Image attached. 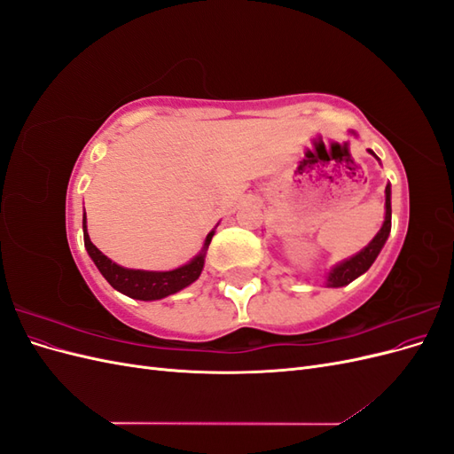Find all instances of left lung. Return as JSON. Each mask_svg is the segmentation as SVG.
<instances>
[{"instance_id": "left-lung-1", "label": "left lung", "mask_w": 454, "mask_h": 454, "mask_svg": "<svg viewBox=\"0 0 454 454\" xmlns=\"http://www.w3.org/2000/svg\"><path fill=\"white\" fill-rule=\"evenodd\" d=\"M369 153L373 155L375 159H379L373 151L369 149ZM387 202H384V206H387V214H384V223L380 227V231L375 235V239L371 240L362 252H358L356 255H352L350 259H345L342 263L335 265L332 270H329L327 274V280L325 284L329 287H340V286H347L350 284L352 280H356L358 277H362V274L373 265V261L377 259V255L380 254L384 242L388 240V235H390V229H392V204H390V184L387 185Z\"/></svg>"}]
</instances>
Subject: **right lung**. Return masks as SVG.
Here are the masks:
<instances>
[{
	"mask_svg": "<svg viewBox=\"0 0 454 454\" xmlns=\"http://www.w3.org/2000/svg\"><path fill=\"white\" fill-rule=\"evenodd\" d=\"M214 231L208 232V237L204 240V246L199 255L189 261L187 265L174 269V270H136V269H125L112 259L106 257L96 246L90 242L89 232H87V215L83 214V239H85V248L94 261V265L98 267L102 277L112 284L117 292L125 294L132 299H142V301H155L162 299L167 295H172L176 292L184 290L189 284H193L202 272L204 267V255L208 246L212 242Z\"/></svg>",
	"mask_w": 454,
	"mask_h": 454,
	"instance_id": "add662e5",
	"label": "right lung"
}]
</instances>
